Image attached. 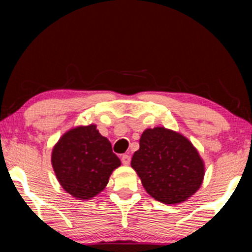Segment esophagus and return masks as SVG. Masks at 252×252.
I'll use <instances>...</instances> for the list:
<instances>
[{
  "mask_svg": "<svg viewBox=\"0 0 252 252\" xmlns=\"http://www.w3.org/2000/svg\"><path fill=\"white\" fill-rule=\"evenodd\" d=\"M122 163L124 165H128L130 163V156H128V155H123V156H122Z\"/></svg>",
  "mask_w": 252,
  "mask_h": 252,
  "instance_id": "34e87169",
  "label": "esophagus"
}]
</instances>
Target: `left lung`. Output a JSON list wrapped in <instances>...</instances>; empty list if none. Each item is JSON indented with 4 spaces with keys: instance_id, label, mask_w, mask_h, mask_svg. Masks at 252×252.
Listing matches in <instances>:
<instances>
[{
    "instance_id": "obj_1",
    "label": "left lung",
    "mask_w": 252,
    "mask_h": 252,
    "mask_svg": "<svg viewBox=\"0 0 252 252\" xmlns=\"http://www.w3.org/2000/svg\"><path fill=\"white\" fill-rule=\"evenodd\" d=\"M130 166L148 194L165 204L185 202L204 178V163L190 141L164 127L144 130Z\"/></svg>"
}]
</instances>
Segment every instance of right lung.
<instances>
[{
    "instance_id": "right-lung-1",
    "label": "right lung",
    "mask_w": 252,
    "mask_h": 252,
    "mask_svg": "<svg viewBox=\"0 0 252 252\" xmlns=\"http://www.w3.org/2000/svg\"><path fill=\"white\" fill-rule=\"evenodd\" d=\"M54 171L65 191L78 199H89L108 185L120 159L95 125L80 126L64 134L51 154Z\"/></svg>"
}]
</instances>
